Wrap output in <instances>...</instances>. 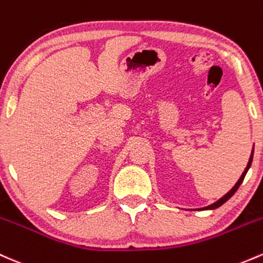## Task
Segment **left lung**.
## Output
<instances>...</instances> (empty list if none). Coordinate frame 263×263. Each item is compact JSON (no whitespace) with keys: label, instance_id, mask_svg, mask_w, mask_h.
<instances>
[{"label":"left lung","instance_id":"obj_1","mask_svg":"<svg viewBox=\"0 0 263 263\" xmlns=\"http://www.w3.org/2000/svg\"><path fill=\"white\" fill-rule=\"evenodd\" d=\"M252 157H253V151H252V154H251V157H250V160H249V163H247V167H246V168H245L243 174L241 175V177H239V180L237 181V183H236L235 186L232 187V190H231V191L227 192L226 195H224L223 197H222V198H220V200H218L217 202H215V203H212V204H210V206L204 207V210H215V209H217V207H220L221 204H223L224 202H226L227 200H230V198L232 197V196H233V193H235L236 191H237V190H238V187H239V184L242 183V181H243L245 176H246L247 171H249V168H250L251 163H252Z\"/></svg>","mask_w":263,"mask_h":263}]
</instances>
